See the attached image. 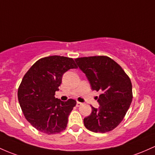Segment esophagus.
Returning a JSON list of instances; mask_svg holds the SVG:
<instances>
[{
    "mask_svg": "<svg viewBox=\"0 0 155 155\" xmlns=\"http://www.w3.org/2000/svg\"><path fill=\"white\" fill-rule=\"evenodd\" d=\"M81 105H82V103L79 102V101H77V102H76V106L77 107H80Z\"/></svg>",
    "mask_w": 155,
    "mask_h": 155,
    "instance_id": "obj_1",
    "label": "esophagus"
}]
</instances>
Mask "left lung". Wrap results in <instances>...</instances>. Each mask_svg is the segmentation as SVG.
Listing matches in <instances>:
<instances>
[{"label":"left lung","mask_w":155,"mask_h":155,"mask_svg":"<svg viewBox=\"0 0 155 155\" xmlns=\"http://www.w3.org/2000/svg\"><path fill=\"white\" fill-rule=\"evenodd\" d=\"M85 74L93 91L102 92L98 98V108L91 106L92 113L84 118L87 130L94 132H110L124 118L132 100L130 79L122 68L106 56L75 59Z\"/></svg>","instance_id":"8db88e82"}]
</instances>
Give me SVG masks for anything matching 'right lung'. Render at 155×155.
<instances>
[{"label":"right lung","mask_w":155,"mask_h":155,"mask_svg":"<svg viewBox=\"0 0 155 155\" xmlns=\"http://www.w3.org/2000/svg\"><path fill=\"white\" fill-rule=\"evenodd\" d=\"M77 68L72 58L50 56L39 59L23 76L18 92V101L26 120L43 133H59L65 130L68 116L76 101L55 98L62 76Z\"/></svg>","instance_id":"add662e5"}]
</instances>
